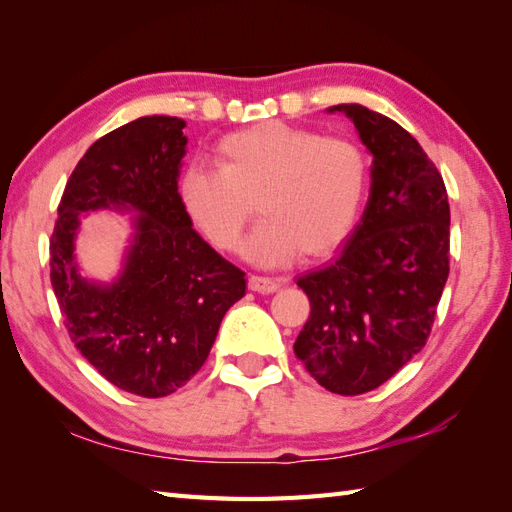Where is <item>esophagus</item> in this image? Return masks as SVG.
Listing matches in <instances>:
<instances>
[{
    "label": "esophagus",
    "mask_w": 512,
    "mask_h": 512,
    "mask_svg": "<svg viewBox=\"0 0 512 512\" xmlns=\"http://www.w3.org/2000/svg\"><path fill=\"white\" fill-rule=\"evenodd\" d=\"M248 288L253 292H262V295H270L279 288V281L273 277H259V275H250L248 277Z\"/></svg>",
    "instance_id": "obj_1"
}]
</instances>
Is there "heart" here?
I'll use <instances>...</instances> for the list:
<instances>
[{
	"mask_svg": "<svg viewBox=\"0 0 512 512\" xmlns=\"http://www.w3.org/2000/svg\"><path fill=\"white\" fill-rule=\"evenodd\" d=\"M215 162L220 169H184L178 191L195 228L222 253H239L255 200L264 220L248 255L262 266L328 255L361 217L369 162L350 138L270 121L224 136Z\"/></svg>",
	"mask_w": 512,
	"mask_h": 512,
	"instance_id": "1",
	"label": "heart"
}]
</instances>
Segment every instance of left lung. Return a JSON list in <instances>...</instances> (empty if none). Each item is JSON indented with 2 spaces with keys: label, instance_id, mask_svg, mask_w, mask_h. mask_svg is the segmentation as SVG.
Returning a JSON list of instances; mask_svg holds the SVG:
<instances>
[{
  "label": "left lung",
  "instance_id": "left-lung-1",
  "mask_svg": "<svg viewBox=\"0 0 512 512\" xmlns=\"http://www.w3.org/2000/svg\"><path fill=\"white\" fill-rule=\"evenodd\" d=\"M374 156L363 220L328 266L297 279L310 317L295 354L332 394L380 387L431 334L449 277V198L436 165L391 118L334 105Z\"/></svg>",
  "mask_w": 512,
  "mask_h": 512
}]
</instances>
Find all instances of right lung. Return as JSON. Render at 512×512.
I'll return each mask as SVG.
<instances>
[{
    "instance_id": "1",
    "label": "right lung",
    "mask_w": 512,
    "mask_h": 512,
    "mask_svg": "<svg viewBox=\"0 0 512 512\" xmlns=\"http://www.w3.org/2000/svg\"><path fill=\"white\" fill-rule=\"evenodd\" d=\"M176 116H143L85 151L65 184L50 237V281L72 343L118 389L162 398L200 372L246 275L193 231L178 193L187 147ZM136 210L122 277L94 285L78 275V215Z\"/></svg>"
}]
</instances>
